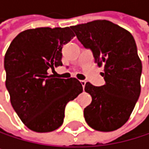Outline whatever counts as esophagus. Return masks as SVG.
Instances as JSON below:
<instances>
[{
    "mask_svg": "<svg viewBox=\"0 0 149 149\" xmlns=\"http://www.w3.org/2000/svg\"><path fill=\"white\" fill-rule=\"evenodd\" d=\"M80 83H81L82 86L84 88V86H85V84H86V81H84V80H81V81H80Z\"/></svg>",
    "mask_w": 149,
    "mask_h": 149,
    "instance_id": "1",
    "label": "esophagus"
}]
</instances>
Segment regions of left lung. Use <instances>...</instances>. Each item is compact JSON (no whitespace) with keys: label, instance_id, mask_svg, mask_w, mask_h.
Wrapping results in <instances>:
<instances>
[{"label":"left lung","instance_id":"8db88e82","mask_svg":"<svg viewBox=\"0 0 149 149\" xmlns=\"http://www.w3.org/2000/svg\"><path fill=\"white\" fill-rule=\"evenodd\" d=\"M77 40L90 49L99 67L104 66L105 84L86 83L84 91L92 101L84 110L88 125L109 132L130 118L141 93V62L132 34L108 20H94L71 26Z\"/></svg>","mask_w":149,"mask_h":149}]
</instances>
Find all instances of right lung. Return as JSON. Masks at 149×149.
<instances>
[{"instance_id": "right-lung-1", "label": "right lung", "mask_w": 149, "mask_h": 149, "mask_svg": "<svg viewBox=\"0 0 149 149\" xmlns=\"http://www.w3.org/2000/svg\"><path fill=\"white\" fill-rule=\"evenodd\" d=\"M70 27H39L19 33L5 58L6 87L11 104L31 130L45 133L58 129L68 102L82 91L81 83L48 75L62 65V46L74 37Z\"/></svg>"}]
</instances>
